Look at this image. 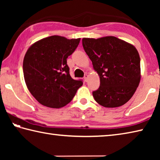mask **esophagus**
<instances>
[{
	"mask_svg": "<svg viewBox=\"0 0 160 160\" xmlns=\"http://www.w3.org/2000/svg\"><path fill=\"white\" fill-rule=\"evenodd\" d=\"M84 79H85V82H87V81H88V75L85 74V76H84Z\"/></svg>",
	"mask_w": 160,
	"mask_h": 160,
	"instance_id": "esophagus-1",
	"label": "esophagus"
}]
</instances>
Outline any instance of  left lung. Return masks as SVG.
<instances>
[{"mask_svg":"<svg viewBox=\"0 0 160 160\" xmlns=\"http://www.w3.org/2000/svg\"><path fill=\"white\" fill-rule=\"evenodd\" d=\"M82 46L99 75L100 86L92 92L95 101L107 108L121 107L128 102L141 78L136 48L113 36L83 38Z\"/></svg>","mask_w":160,"mask_h":160,"instance_id":"obj_1","label":"left lung"}]
</instances>
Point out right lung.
Instances as JSON below:
<instances>
[{
  "instance_id": "1",
  "label": "right lung",
  "mask_w": 160,
  "mask_h": 160,
  "mask_svg": "<svg viewBox=\"0 0 160 160\" xmlns=\"http://www.w3.org/2000/svg\"><path fill=\"white\" fill-rule=\"evenodd\" d=\"M80 41L54 35L35 42L23 60V73L29 91L40 104L58 109L71 101L82 80L70 75L67 58Z\"/></svg>"
}]
</instances>
